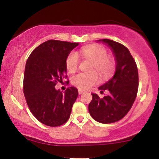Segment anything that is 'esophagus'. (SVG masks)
<instances>
[{
  "instance_id": "obj_1",
  "label": "esophagus",
  "mask_w": 159,
  "mask_h": 159,
  "mask_svg": "<svg viewBox=\"0 0 159 159\" xmlns=\"http://www.w3.org/2000/svg\"><path fill=\"white\" fill-rule=\"evenodd\" d=\"M84 93V90H81V89H78V93H79L80 95L83 94Z\"/></svg>"
}]
</instances>
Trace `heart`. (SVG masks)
Wrapping results in <instances>:
<instances>
[{"label": "heart", "instance_id": "b5f03b06", "mask_svg": "<svg viewBox=\"0 0 159 159\" xmlns=\"http://www.w3.org/2000/svg\"><path fill=\"white\" fill-rule=\"evenodd\" d=\"M80 54L86 60L93 62V72L96 71L104 78L112 74L115 68L114 60L107 55V50L100 45H91L83 47L80 50ZM79 65V57L76 53L72 52L67 57L66 66L69 72H75ZM72 84L81 90H88L99 82V77L96 72L86 74L81 72L72 78Z\"/></svg>", "mask_w": 159, "mask_h": 159}]
</instances>
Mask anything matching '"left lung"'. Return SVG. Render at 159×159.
<instances>
[{"label":"left lung","instance_id":"1","mask_svg":"<svg viewBox=\"0 0 159 159\" xmlns=\"http://www.w3.org/2000/svg\"><path fill=\"white\" fill-rule=\"evenodd\" d=\"M113 51L116 57L114 75L105 84L98 87L102 93L107 90L108 95L99 98L92 93L89 112L95 120L101 123H112L123 119L135 100L138 90V66L126 47L113 40L103 39Z\"/></svg>","mask_w":159,"mask_h":159}]
</instances>
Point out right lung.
Wrapping results in <instances>:
<instances>
[{
  "mask_svg": "<svg viewBox=\"0 0 159 159\" xmlns=\"http://www.w3.org/2000/svg\"><path fill=\"white\" fill-rule=\"evenodd\" d=\"M78 45L75 43L48 40L36 47L27 61L24 95L33 115L48 126H60L69 120L78 96L74 87L67 88L64 94L55 89L57 82L67 78L66 61Z\"/></svg>",
  "mask_w": 159,
  "mask_h": 159,
  "instance_id": "right-lung-1",
  "label": "right lung"
}]
</instances>
